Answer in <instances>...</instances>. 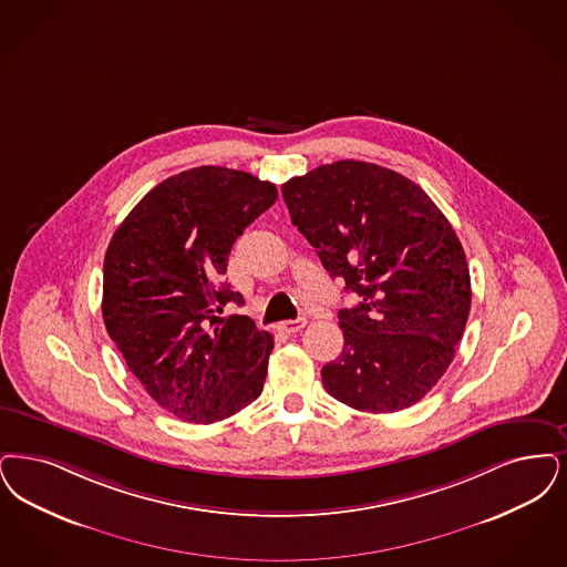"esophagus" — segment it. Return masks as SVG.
I'll return each instance as SVG.
<instances>
[{"label":"esophagus","mask_w":567,"mask_h":567,"mask_svg":"<svg viewBox=\"0 0 567 567\" xmlns=\"http://www.w3.org/2000/svg\"><path fill=\"white\" fill-rule=\"evenodd\" d=\"M306 327V318H295V320H285V322H280L278 324V331H282V333H297L299 329H303Z\"/></svg>","instance_id":"esophagus-1"}]
</instances>
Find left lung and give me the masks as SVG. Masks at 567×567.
<instances>
[{
    "instance_id": "obj_1",
    "label": "left lung",
    "mask_w": 567,
    "mask_h": 567,
    "mask_svg": "<svg viewBox=\"0 0 567 567\" xmlns=\"http://www.w3.org/2000/svg\"><path fill=\"white\" fill-rule=\"evenodd\" d=\"M291 221L359 306L340 310L343 350L322 367L348 408L392 413L431 392L471 312V274L447 217L408 177L359 159L282 185Z\"/></svg>"
}]
</instances>
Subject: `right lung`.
<instances>
[{"mask_svg": "<svg viewBox=\"0 0 567 567\" xmlns=\"http://www.w3.org/2000/svg\"><path fill=\"white\" fill-rule=\"evenodd\" d=\"M278 198L245 171L198 166L156 185L112 236L103 264V320L128 369L159 408L213 424L264 390L274 340L219 282L231 245Z\"/></svg>", "mask_w": 567, "mask_h": 567, "instance_id": "1", "label": "right lung"}]
</instances>
